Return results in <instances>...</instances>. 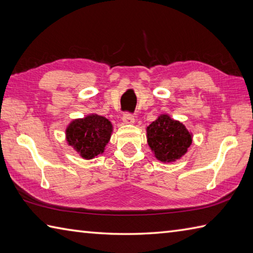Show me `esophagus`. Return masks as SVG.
<instances>
[{"mask_svg": "<svg viewBox=\"0 0 253 253\" xmlns=\"http://www.w3.org/2000/svg\"><path fill=\"white\" fill-rule=\"evenodd\" d=\"M122 120H123V122H125V123H127V125H132V123H134V121H135V119H134V116L132 115L131 112H125V113H123Z\"/></svg>", "mask_w": 253, "mask_h": 253, "instance_id": "obj_1", "label": "esophagus"}]
</instances>
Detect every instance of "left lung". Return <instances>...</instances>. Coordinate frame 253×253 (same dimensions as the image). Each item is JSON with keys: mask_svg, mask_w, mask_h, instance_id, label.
Listing matches in <instances>:
<instances>
[{"mask_svg": "<svg viewBox=\"0 0 253 253\" xmlns=\"http://www.w3.org/2000/svg\"><path fill=\"white\" fill-rule=\"evenodd\" d=\"M147 142L157 159L170 163L187 153L192 137L182 123L164 115L147 127Z\"/></svg>", "mask_w": 253, "mask_h": 253, "instance_id": "8db88e82", "label": "left lung"}]
</instances>
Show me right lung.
<instances>
[{
    "instance_id": "add662e5",
    "label": "right lung",
    "mask_w": 253,
    "mask_h": 253,
    "mask_svg": "<svg viewBox=\"0 0 253 253\" xmlns=\"http://www.w3.org/2000/svg\"><path fill=\"white\" fill-rule=\"evenodd\" d=\"M111 132L112 126L109 120L91 115L72 122L66 130V138L82 157L90 159L104 153Z\"/></svg>"
}]
</instances>
